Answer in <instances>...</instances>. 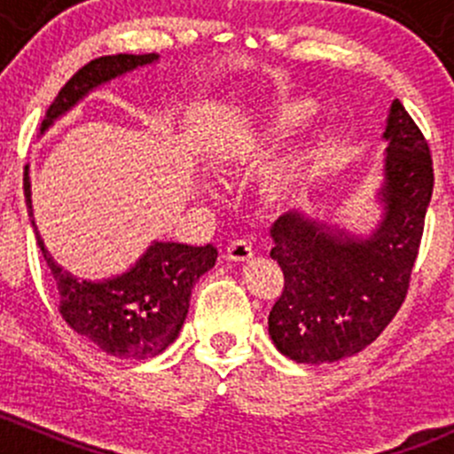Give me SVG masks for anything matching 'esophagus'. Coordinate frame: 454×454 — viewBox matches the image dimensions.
<instances>
[{
  "instance_id": "esophagus-1",
  "label": "esophagus",
  "mask_w": 454,
  "mask_h": 454,
  "mask_svg": "<svg viewBox=\"0 0 454 454\" xmlns=\"http://www.w3.org/2000/svg\"><path fill=\"white\" fill-rule=\"evenodd\" d=\"M253 246H250V241L246 239H237L232 241V244H228L226 248V256L231 261H250L253 259Z\"/></svg>"
}]
</instances>
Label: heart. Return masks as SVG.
<instances>
[{
	"mask_svg": "<svg viewBox=\"0 0 454 454\" xmlns=\"http://www.w3.org/2000/svg\"><path fill=\"white\" fill-rule=\"evenodd\" d=\"M316 114V105L308 98H287L278 103L265 105L259 112L253 114L248 121L235 122L226 129L219 145L213 151V167L219 176H231L237 168L246 167L254 158L263 155L278 142L287 140L296 131L303 129ZM327 142V131L318 129L308 140L301 142L290 153L281 155L272 164L268 173L270 191L283 193L290 191L296 182L303 177L305 168L320 153ZM206 193L215 198V191L208 189Z\"/></svg>",
	"mask_w": 454,
	"mask_h": 454,
	"instance_id": "heart-1",
	"label": "heart"
}]
</instances>
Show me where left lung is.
I'll return each mask as SVG.
<instances>
[{
	"label": "left lung",
	"instance_id": "1",
	"mask_svg": "<svg viewBox=\"0 0 454 454\" xmlns=\"http://www.w3.org/2000/svg\"><path fill=\"white\" fill-rule=\"evenodd\" d=\"M378 219L367 232L294 208L270 226V256L281 265V296L268 316L274 347L303 364L358 354L391 323L409 290L433 195V160L400 100L382 131Z\"/></svg>",
	"mask_w": 454,
	"mask_h": 454
}]
</instances>
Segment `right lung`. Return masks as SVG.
Instances as JSON below:
<instances>
[{
	"mask_svg": "<svg viewBox=\"0 0 454 454\" xmlns=\"http://www.w3.org/2000/svg\"><path fill=\"white\" fill-rule=\"evenodd\" d=\"M158 61L160 54H116L90 61L63 85L50 105L39 138L91 91ZM24 195L36 244L57 283L59 312L66 323L112 358L146 360L162 354L180 336L189 314L191 292L201 274L215 265L217 248L213 244L195 248L153 239L122 272L105 278L76 277L54 261L36 228L30 167L24 171Z\"/></svg>",
	"mask_w": 454,
	"mask_h": 454,
	"instance_id": "1",
	"label": "right lung"
}]
</instances>
